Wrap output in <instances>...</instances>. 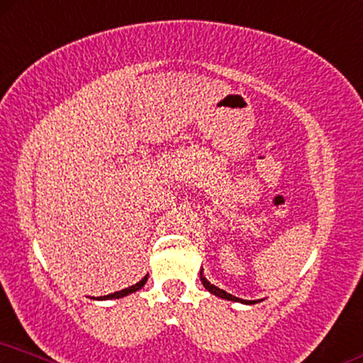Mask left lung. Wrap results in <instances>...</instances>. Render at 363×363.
<instances>
[{
	"label": "left lung",
	"instance_id": "obj_1",
	"mask_svg": "<svg viewBox=\"0 0 363 363\" xmlns=\"http://www.w3.org/2000/svg\"><path fill=\"white\" fill-rule=\"evenodd\" d=\"M200 280H201V284H203L205 289L210 291V294H213L215 296H220V298H223V300H230V302H240V303H245V305H253V303L260 302V300H242V298H237V296H233L232 294H227L225 290L218 289V286H215L213 284H210V281L205 279V275L201 274V272H200Z\"/></svg>",
	"mask_w": 363,
	"mask_h": 363
}]
</instances>
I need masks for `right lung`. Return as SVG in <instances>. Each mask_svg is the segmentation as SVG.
Returning <instances> with one entry per match:
<instances>
[{"label":"right lung","instance_id":"right-lung-1","mask_svg":"<svg viewBox=\"0 0 363 363\" xmlns=\"http://www.w3.org/2000/svg\"><path fill=\"white\" fill-rule=\"evenodd\" d=\"M147 280H148V275H145L143 279H141V280L138 281V284L131 285V286H128V289H123V290H120V291H115V294H110V295L100 296V298H96V300H113V298H123V296L130 295V294H135V291H138V290L143 289L145 284H147Z\"/></svg>","mask_w":363,"mask_h":363}]
</instances>
